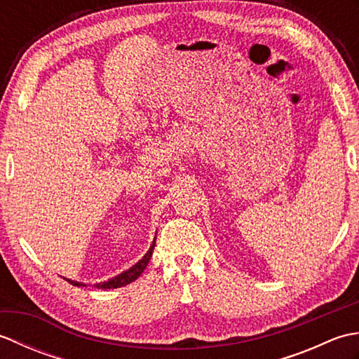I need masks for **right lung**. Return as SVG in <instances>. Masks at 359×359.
I'll return each instance as SVG.
<instances>
[{"label": "right lung", "instance_id": "obj_1", "mask_svg": "<svg viewBox=\"0 0 359 359\" xmlns=\"http://www.w3.org/2000/svg\"><path fill=\"white\" fill-rule=\"evenodd\" d=\"M154 247H156V239L152 241L149 250L147 251V255H144L135 265H133L131 269L123 271V273H120L118 276H116V278H112V279L106 280V282H102V284H97L95 287L97 288H118V287H123V285L131 284V282L139 278L140 274L143 273V270L147 269V265H148L149 259L152 256V250H154ZM66 280L69 282V284L75 285V287H83V285H85V284H81V282H77V280H71V279H66Z\"/></svg>", "mask_w": 359, "mask_h": 359}]
</instances>
